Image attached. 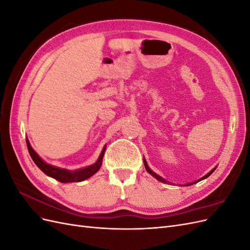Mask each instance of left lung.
Returning <instances> with one entry per match:
<instances>
[{
    "mask_svg": "<svg viewBox=\"0 0 250 250\" xmlns=\"http://www.w3.org/2000/svg\"><path fill=\"white\" fill-rule=\"evenodd\" d=\"M144 165H145V168H146V170H147V172L149 173V174H151V175H152L153 177H155L157 180H160V181H162V183H165V184H171V183H169V181H167V180H165L163 177H161L160 175H157L156 173H154L152 170H151L149 167H148V165H147V162H146V160L145 158H144ZM216 170V167L211 170V171H209L207 175H204L203 177H201L200 179H198V180H195V181H193V183H190V184H187L186 186H191V185H194V184H196V183H198V181H200V180H202V179H206V178H208L211 173H213L214 171Z\"/></svg>",
    "mask_w": 250,
    "mask_h": 250,
    "instance_id": "8db88e82",
    "label": "left lung"
}]
</instances>
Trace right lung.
I'll return each mask as SVG.
<instances>
[{
  "instance_id": "obj_1",
  "label": "right lung",
  "mask_w": 250,
  "mask_h": 250,
  "mask_svg": "<svg viewBox=\"0 0 250 250\" xmlns=\"http://www.w3.org/2000/svg\"><path fill=\"white\" fill-rule=\"evenodd\" d=\"M26 142H27V147H28L29 153H30V155H31L32 160L37 167H39L44 174H46V175L60 181V183H64V184L65 183H79V181H83V180L89 178L90 176H93L96 172L99 171L101 165H102L105 148H106V146L103 147L99 158H98V161L94 165H90V166H88V167L82 168V169H79L76 171H70L66 169L55 167V166H52V165L47 164L46 162H43L40 157V155L33 150L31 145H30L28 139H26Z\"/></svg>"
}]
</instances>
